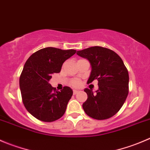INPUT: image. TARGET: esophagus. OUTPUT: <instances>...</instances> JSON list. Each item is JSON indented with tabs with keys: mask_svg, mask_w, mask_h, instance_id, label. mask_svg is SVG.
Instances as JSON below:
<instances>
[{
	"mask_svg": "<svg viewBox=\"0 0 150 150\" xmlns=\"http://www.w3.org/2000/svg\"><path fill=\"white\" fill-rule=\"evenodd\" d=\"M78 92V90H77V89H74L73 90V94H76Z\"/></svg>",
	"mask_w": 150,
	"mask_h": 150,
	"instance_id": "34e87169",
	"label": "esophagus"
}]
</instances>
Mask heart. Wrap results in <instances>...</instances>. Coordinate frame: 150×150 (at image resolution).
<instances>
[{
    "mask_svg": "<svg viewBox=\"0 0 150 150\" xmlns=\"http://www.w3.org/2000/svg\"><path fill=\"white\" fill-rule=\"evenodd\" d=\"M72 85L73 86H75V87H78L80 85H81V81H79V80H73V81H72Z\"/></svg>",
    "mask_w": 150,
    "mask_h": 150,
    "instance_id": "b5f03b06",
    "label": "heart"
}]
</instances>
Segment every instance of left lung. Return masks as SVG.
<instances>
[{
	"mask_svg": "<svg viewBox=\"0 0 150 150\" xmlns=\"http://www.w3.org/2000/svg\"><path fill=\"white\" fill-rule=\"evenodd\" d=\"M91 65V73L87 81H98V89L86 88L88 98L83 104L86 114L95 120H106L115 115L125 102L128 94L129 75L118 54L105 47H91L77 51Z\"/></svg>",
	"mask_w": 150,
	"mask_h": 150,
	"instance_id": "left-lung-1",
	"label": "left lung"
}]
</instances>
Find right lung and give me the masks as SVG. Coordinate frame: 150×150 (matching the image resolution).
Returning <instances> with one entry per match:
<instances>
[{"mask_svg": "<svg viewBox=\"0 0 150 150\" xmlns=\"http://www.w3.org/2000/svg\"><path fill=\"white\" fill-rule=\"evenodd\" d=\"M75 50L45 47L35 52L26 61L20 78L23 104L28 111L42 122L56 121L64 114L73 91L69 86L57 91L49 83L53 73H59L64 62Z\"/></svg>", "mask_w": 150, "mask_h": 150, "instance_id": "right-lung-1", "label": "right lung"}]
</instances>
